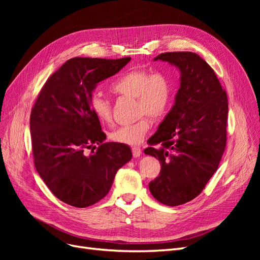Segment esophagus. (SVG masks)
I'll use <instances>...</instances> for the list:
<instances>
[{"label":"esophagus","mask_w":260,"mask_h":260,"mask_svg":"<svg viewBox=\"0 0 260 260\" xmlns=\"http://www.w3.org/2000/svg\"><path fill=\"white\" fill-rule=\"evenodd\" d=\"M141 154H142V151H141V148L138 146L132 147V155L133 157H140Z\"/></svg>","instance_id":"obj_1"}]
</instances>
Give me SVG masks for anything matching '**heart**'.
I'll list each match as a JSON object with an SVG mask.
<instances>
[{"label":"heart","mask_w":260,"mask_h":260,"mask_svg":"<svg viewBox=\"0 0 260 260\" xmlns=\"http://www.w3.org/2000/svg\"><path fill=\"white\" fill-rule=\"evenodd\" d=\"M113 93L120 96L136 99L138 116L147 115L159 120L169 111L172 102V85L168 77L162 73L139 69L121 75L111 85ZM91 111L103 123L113 119L112 104L106 98L94 93L90 100ZM151 128V120L142 117L131 124L117 128L111 135L114 142L127 145H138L142 142Z\"/></svg>","instance_id":"heart-1"}]
</instances>
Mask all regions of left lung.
<instances>
[{
  "label": "left lung",
  "instance_id": "8db88e82",
  "mask_svg": "<svg viewBox=\"0 0 260 260\" xmlns=\"http://www.w3.org/2000/svg\"><path fill=\"white\" fill-rule=\"evenodd\" d=\"M158 59L178 67L181 78L175 105L144 149L160 162L148 187L164 205L179 206L200 195L218 169L226 144L228 98L196 53L167 52Z\"/></svg>",
  "mask_w": 260,
  "mask_h": 260
}]
</instances>
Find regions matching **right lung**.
Listing matches in <instances>:
<instances>
[{
	"instance_id": "right-lung-1",
	"label": "right lung",
	"mask_w": 260,
	"mask_h": 260,
	"mask_svg": "<svg viewBox=\"0 0 260 260\" xmlns=\"http://www.w3.org/2000/svg\"><path fill=\"white\" fill-rule=\"evenodd\" d=\"M130 59H68L45 82L31 109L36 169L51 192L68 205L83 208L105 198L118 169L131 159L128 145L104 143L106 135L90 107L96 84ZM88 149L91 154H86Z\"/></svg>"
}]
</instances>
